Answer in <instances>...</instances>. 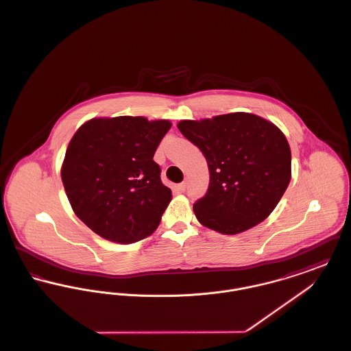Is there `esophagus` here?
Returning a JSON list of instances; mask_svg holds the SVG:
<instances>
[{"label":"esophagus","mask_w":351,"mask_h":351,"mask_svg":"<svg viewBox=\"0 0 351 351\" xmlns=\"http://www.w3.org/2000/svg\"><path fill=\"white\" fill-rule=\"evenodd\" d=\"M185 188H186V183H185V182L178 185V191H179V192H184V191H185Z\"/></svg>","instance_id":"1"}]
</instances>
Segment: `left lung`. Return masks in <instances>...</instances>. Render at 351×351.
Here are the masks:
<instances>
[{"label": "left lung", "instance_id": "obj_1", "mask_svg": "<svg viewBox=\"0 0 351 351\" xmlns=\"http://www.w3.org/2000/svg\"><path fill=\"white\" fill-rule=\"evenodd\" d=\"M178 129L200 149L209 186L193 204L201 225L238 234L269 216L291 180V150L284 134L265 118L230 113L180 121Z\"/></svg>", "mask_w": 351, "mask_h": 351}]
</instances>
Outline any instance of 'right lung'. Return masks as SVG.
<instances>
[{
    "label": "right lung",
    "instance_id": "add662e5",
    "mask_svg": "<svg viewBox=\"0 0 351 351\" xmlns=\"http://www.w3.org/2000/svg\"><path fill=\"white\" fill-rule=\"evenodd\" d=\"M167 119L93 118L72 136L62 180L75 215L102 238L133 243L158 228L172 197L154 154Z\"/></svg>",
    "mask_w": 351,
    "mask_h": 351
}]
</instances>
